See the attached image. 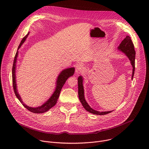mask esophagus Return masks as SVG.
Instances as JSON below:
<instances>
[{
	"mask_svg": "<svg viewBox=\"0 0 149 149\" xmlns=\"http://www.w3.org/2000/svg\"><path fill=\"white\" fill-rule=\"evenodd\" d=\"M83 70V67L81 64H77L75 67V73L77 74H80Z\"/></svg>",
	"mask_w": 149,
	"mask_h": 149,
	"instance_id": "esophagus-1",
	"label": "esophagus"
}]
</instances>
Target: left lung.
<instances>
[{
    "instance_id": "obj_1",
    "label": "left lung",
    "mask_w": 149,
    "mask_h": 149,
    "mask_svg": "<svg viewBox=\"0 0 149 149\" xmlns=\"http://www.w3.org/2000/svg\"><path fill=\"white\" fill-rule=\"evenodd\" d=\"M118 49L120 52L123 53L129 59L130 61V63L133 67L132 71V79L133 78L134 74V70H135V55L136 52L134 50V45L133 43L129 36H126V38L121 42L119 44V46L118 47ZM83 77L82 76H79L78 78V96L79 101L82 105L84 109L87 111L88 112L97 115H107L108 113H111L113 111H106V112H100L97 111L92 108L88 105L87 102L86 101L84 96V89L83 86Z\"/></svg>"
}]
</instances>
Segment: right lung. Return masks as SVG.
Masks as SVG:
<instances>
[{"label":"right lung","instance_id":"right-lung-1","mask_svg":"<svg viewBox=\"0 0 149 149\" xmlns=\"http://www.w3.org/2000/svg\"><path fill=\"white\" fill-rule=\"evenodd\" d=\"M29 34V32L27 34V35L22 39L18 48L17 52L16 53L14 61H13V67H12V80H13V87L14 89V92L15 93V95L16 97H17L19 101L22 103V104L29 111L35 113H45L47 112L48 110L52 108H53L57 103V101L58 100V99L59 97V95L61 92V90L65 83L67 79L72 76L74 74L75 72V68L74 67H71L68 68H66L63 70L60 74L58 75L57 81H56V86L55 88V91L52 94V95L50 96L48 100L43 103L41 106H39L38 107H30L27 105H26L22 101L21 96H20L19 93H18L17 89V84H16V63H17V58L18 57L19 54V49L20 48L22 45L24 43L26 39L27 38L28 35Z\"/></svg>","mask_w":149,"mask_h":149}]
</instances>
